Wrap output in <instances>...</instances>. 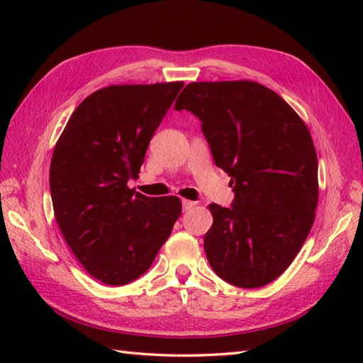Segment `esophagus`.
<instances>
[{
	"instance_id": "obj_1",
	"label": "esophagus",
	"mask_w": 363,
	"mask_h": 363,
	"mask_svg": "<svg viewBox=\"0 0 363 363\" xmlns=\"http://www.w3.org/2000/svg\"><path fill=\"white\" fill-rule=\"evenodd\" d=\"M195 204H196V203L189 201V199H182V211L187 212V211L191 209V207H195Z\"/></svg>"
}]
</instances>
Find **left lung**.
<instances>
[{
    "mask_svg": "<svg viewBox=\"0 0 363 363\" xmlns=\"http://www.w3.org/2000/svg\"><path fill=\"white\" fill-rule=\"evenodd\" d=\"M201 121L215 164L230 176V207L212 203L204 251L223 281L256 289L279 277L309 235L318 159L299 115L259 82H191L177 96Z\"/></svg>",
    "mask_w": 363,
    "mask_h": 363,
    "instance_id": "1",
    "label": "left lung"
}]
</instances>
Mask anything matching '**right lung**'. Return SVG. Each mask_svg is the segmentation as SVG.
Wrapping results in <instances>:
<instances>
[{
	"label": "right lung",
	"mask_w": 363,
	"mask_h": 363,
	"mask_svg": "<svg viewBox=\"0 0 363 363\" xmlns=\"http://www.w3.org/2000/svg\"><path fill=\"white\" fill-rule=\"evenodd\" d=\"M184 82L109 86L72 113L54 146L50 190L54 217L86 272L126 285L152 264L182 204L128 187Z\"/></svg>",
	"instance_id": "right-lung-1"
}]
</instances>
